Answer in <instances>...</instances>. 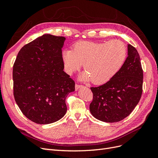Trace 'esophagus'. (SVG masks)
<instances>
[{
    "mask_svg": "<svg viewBox=\"0 0 158 158\" xmlns=\"http://www.w3.org/2000/svg\"><path fill=\"white\" fill-rule=\"evenodd\" d=\"M84 85H80V84H76V85H75V89H76V90H78L80 88H82V87H83Z\"/></svg>",
    "mask_w": 158,
    "mask_h": 158,
    "instance_id": "obj_1",
    "label": "esophagus"
}]
</instances>
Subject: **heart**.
<instances>
[{"instance_id": "1", "label": "heart", "mask_w": 158, "mask_h": 158, "mask_svg": "<svg viewBox=\"0 0 158 158\" xmlns=\"http://www.w3.org/2000/svg\"><path fill=\"white\" fill-rule=\"evenodd\" d=\"M127 56V47L120 40L103 43L78 41L73 51L63 52L66 73L72 74L82 64L86 71L84 78L91 79L95 84L107 82L120 70Z\"/></svg>"}]
</instances>
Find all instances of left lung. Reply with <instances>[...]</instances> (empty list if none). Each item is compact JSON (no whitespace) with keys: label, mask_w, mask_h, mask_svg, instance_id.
<instances>
[{"label":"left lung","mask_w":158,"mask_h":158,"mask_svg":"<svg viewBox=\"0 0 158 158\" xmlns=\"http://www.w3.org/2000/svg\"><path fill=\"white\" fill-rule=\"evenodd\" d=\"M143 70L135 47L128 45V56L116 75L106 84L90 88L92 115L106 123L118 122L131 113L142 94Z\"/></svg>","instance_id":"1"}]
</instances>
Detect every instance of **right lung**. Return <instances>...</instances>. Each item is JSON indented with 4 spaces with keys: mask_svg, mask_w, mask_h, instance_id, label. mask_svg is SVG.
I'll list each match as a JSON object with an SVG mask.
<instances>
[{
    "mask_svg": "<svg viewBox=\"0 0 158 158\" xmlns=\"http://www.w3.org/2000/svg\"><path fill=\"white\" fill-rule=\"evenodd\" d=\"M64 37L45 34L23 46L13 66L15 101L31 121L45 125L63 117L74 81L63 71Z\"/></svg>",
    "mask_w": 158,
    "mask_h": 158,
    "instance_id": "1",
    "label": "right lung"
}]
</instances>
